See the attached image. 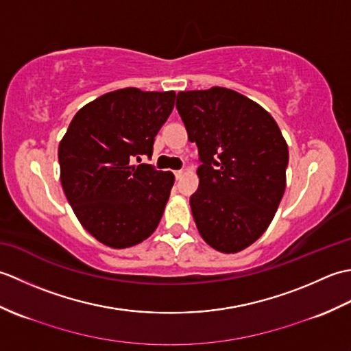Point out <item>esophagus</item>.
I'll list each match as a JSON object with an SVG mask.
<instances>
[{
	"instance_id": "34e87169",
	"label": "esophagus",
	"mask_w": 351,
	"mask_h": 351,
	"mask_svg": "<svg viewBox=\"0 0 351 351\" xmlns=\"http://www.w3.org/2000/svg\"><path fill=\"white\" fill-rule=\"evenodd\" d=\"M173 173H175V178H176V180H181L182 175H184V171H182V170H175Z\"/></svg>"
}]
</instances>
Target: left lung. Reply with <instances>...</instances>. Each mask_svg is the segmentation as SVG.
<instances>
[{"mask_svg":"<svg viewBox=\"0 0 351 351\" xmlns=\"http://www.w3.org/2000/svg\"><path fill=\"white\" fill-rule=\"evenodd\" d=\"M176 108L202 162L190 197L200 237L223 253L249 247L270 226L287 187L288 145L278 123L225 87L180 92Z\"/></svg>","mask_w":351,"mask_h":351,"instance_id":"left-lung-1","label":"left lung"}]
</instances>
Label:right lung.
<instances>
[{"label": "right lung", "instance_id": "add662e5", "mask_svg": "<svg viewBox=\"0 0 351 351\" xmlns=\"http://www.w3.org/2000/svg\"><path fill=\"white\" fill-rule=\"evenodd\" d=\"M175 92L126 87L73 116L58 146L60 181L81 225L102 244L126 249L151 237L173 187L171 171L138 164L175 106Z\"/></svg>", "mask_w": 351, "mask_h": 351}]
</instances>
